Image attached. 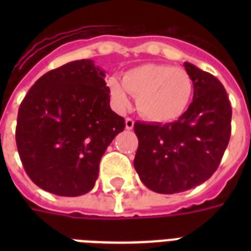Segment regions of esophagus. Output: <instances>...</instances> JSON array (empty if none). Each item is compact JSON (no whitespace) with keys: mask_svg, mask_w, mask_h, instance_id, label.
Listing matches in <instances>:
<instances>
[{"mask_svg":"<svg viewBox=\"0 0 251 251\" xmlns=\"http://www.w3.org/2000/svg\"><path fill=\"white\" fill-rule=\"evenodd\" d=\"M125 126H126V129L127 130H131L134 127V120L133 118H126L125 120Z\"/></svg>","mask_w":251,"mask_h":251,"instance_id":"obj_1","label":"esophagus"}]
</instances>
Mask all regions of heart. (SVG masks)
<instances>
[{"label": "heart", "mask_w": 251, "mask_h": 251, "mask_svg": "<svg viewBox=\"0 0 251 251\" xmlns=\"http://www.w3.org/2000/svg\"><path fill=\"white\" fill-rule=\"evenodd\" d=\"M108 90L114 108L124 112L130 106V94L137 98L138 112L149 121H176L193 99L194 84L185 69L167 64H145L131 69L121 79L110 76Z\"/></svg>", "instance_id": "b5f03b06"}]
</instances>
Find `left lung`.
Wrapping results in <instances>:
<instances>
[{
    "mask_svg": "<svg viewBox=\"0 0 251 251\" xmlns=\"http://www.w3.org/2000/svg\"><path fill=\"white\" fill-rule=\"evenodd\" d=\"M194 96L175 122H135L138 145L134 168L150 190L182 193L210 178L230 138L232 108L226 91L212 74L185 62Z\"/></svg>",
    "mask_w": 251,
    "mask_h": 251,
    "instance_id": "1",
    "label": "left lung"
}]
</instances>
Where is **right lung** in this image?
Wrapping results in <instances>:
<instances>
[{"instance_id":"right-lung-1","label":"right lung","mask_w":251,"mask_h":251,"mask_svg":"<svg viewBox=\"0 0 251 251\" xmlns=\"http://www.w3.org/2000/svg\"><path fill=\"white\" fill-rule=\"evenodd\" d=\"M105 72L73 61L35 82L18 112L15 141L33 183L61 197L95 186L100 159L125 120L109 105Z\"/></svg>"}]
</instances>
